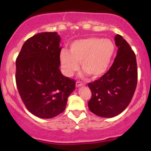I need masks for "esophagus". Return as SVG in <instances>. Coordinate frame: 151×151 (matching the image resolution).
Wrapping results in <instances>:
<instances>
[{"instance_id":"34e87169","label":"esophagus","mask_w":151,"mask_h":151,"mask_svg":"<svg viewBox=\"0 0 151 151\" xmlns=\"http://www.w3.org/2000/svg\"><path fill=\"white\" fill-rule=\"evenodd\" d=\"M84 84V83H82L80 81H77V82H76V86H77V87H79V86H83Z\"/></svg>"}]
</instances>
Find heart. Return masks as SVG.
Returning a JSON list of instances; mask_svg holds the SVG:
<instances>
[{"label":"heart","instance_id":"obj_1","mask_svg":"<svg viewBox=\"0 0 151 151\" xmlns=\"http://www.w3.org/2000/svg\"><path fill=\"white\" fill-rule=\"evenodd\" d=\"M115 51L114 43L109 39L87 37L72 42L70 52L63 49L60 59L63 73L71 77L81 67L93 77L103 75L108 70Z\"/></svg>","mask_w":151,"mask_h":151}]
</instances>
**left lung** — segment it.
Segmentation results:
<instances>
[{"instance_id":"obj_1","label":"left lung","mask_w":151,"mask_h":151,"mask_svg":"<svg viewBox=\"0 0 151 151\" xmlns=\"http://www.w3.org/2000/svg\"><path fill=\"white\" fill-rule=\"evenodd\" d=\"M117 55L113 65L97 80L88 84L91 97L88 106L101 117L111 118L126 109L132 99L138 81L136 55L120 35L115 36Z\"/></svg>"}]
</instances>
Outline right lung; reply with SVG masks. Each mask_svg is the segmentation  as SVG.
Wrapping results in <instances>:
<instances>
[{"label": "right lung", "instance_id": "1", "mask_svg": "<svg viewBox=\"0 0 151 151\" xmlns=\"http://www.w3.org/2000/svg\"><path fill=\"white\" fill-rule=\"evenodd\" d=\"M60 37L56 32H41L27 39L16 59L15 81L27 110L42 119L65 111L75 80L60 70Z\"/></svg>", "mask_w": 151, "mask_h": 151}]
</instances>
